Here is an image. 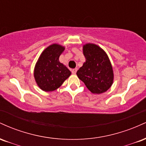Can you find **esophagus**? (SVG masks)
<instances>
[{"label":"esophagus","mask_w":146,"mask_h":146,"mask_svg":"<svg viewBox=\"0 0 146 146\" xmlns=\"http://www.w3.org/2000/svg\"><path fill=\"white\" fill-rule=\"evenodd\" d=\"M77 71H78V68H73V69H72L71 72H72V73H73V74H75Z\"/></svg>","instance_id":"esophagus-1"}]
</instances>
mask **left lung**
Masks as SVG:
<instances>
[{"label":"left lung","mask_w":146,"mask_h":146,"mask_svg":"<svg viewBox=\"0 0 146 146\" xmlns=\"http://www.w3.org/2000/svg\"><path fill=\"white\" fill-rule=\"evenodd\" d=\"M83 53L86 62L77 71V75L91 93H104L113 82V71L109 58L102 48L90 43L84 45Z\"/></svg>","instance_id":"1"}]
</instances>
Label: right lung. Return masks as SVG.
<instances>
[{"label":"right lung","mask_w":146,"mask_h":146,"mask_svg":"<svg viewBox=\"0 0 146 146\" xmlns=\"http://www.w3.org/2000/svg\"><path fill=\"white\" fill-rule=\"evenodd\" d=\"M64 48L60 44H53L45 48L38 58L34 68V78L38 86L44 91L56 90L71 74L59 61Z\"/></svg>","instance_id":"add662e5"}]
</instances>
